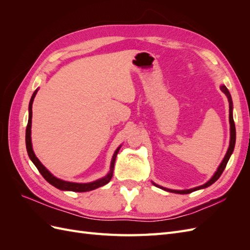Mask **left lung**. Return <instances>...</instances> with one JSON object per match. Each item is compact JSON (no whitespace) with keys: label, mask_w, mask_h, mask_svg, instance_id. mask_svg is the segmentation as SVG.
Returning a JSON list of instances; mask_svg holds the SVG:
<instances>
[{"label":"left lung","mask_w":250,"mask_h":250,"mask_svg":"<svg viewBox=\"0 0 250 250\" xmlns=\"http://www.w3.org/2000/svg\"><path fill=\"white\" fill-rule=\"evenodd\" d=\"M220 88H221L222 92L225 94V96L228 97L229 103L230 140H229V149H228V152H226V154H225V156H224V158H223V161L221 162L220 166H219V167H218V169H217V171L215 172L213 177H211V178L208 181V183H206L204 185L199 186V187H196V188H188V190H171V188H164V187H161V186H158V185L152 183L155 187L160 188H163V190L171 192V193H176V194H188V193H192V192H195V191H197V190H200V188H206L209 187L210 185H213L219 177L221 176V174H222V172L224 171V169H225V167H226V165H228V162H229V157H230V155H231V153H232V151H233V149H234V144H236V127H234V122H233V118H232V100H231V96H230V94H229V89L226 88L225 85H221Z\"/></svg>","instance_id":"8db88e82"}]
</instances>
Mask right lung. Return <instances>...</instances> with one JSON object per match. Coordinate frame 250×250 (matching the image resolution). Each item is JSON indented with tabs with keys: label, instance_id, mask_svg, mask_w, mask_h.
Segmentation results:
<instances>
[{
	"label": "right lung",
	"instance_id": "obj_1",
	"mask_svg": "<svg viewBox=\"0 0 250 250\" xmlns=\"http://www.w3.org/2000/svg\"><path fill=\"white\" fill-rule=\"evenodd\" d=\"M37 93V89L33 93L31 100H30L29 103V119H28V124H27V128H26V148H27V152L28 155L30 157V160L32 161V163L35 165V167L37 168V170L40 171V173L42 175V177L46 179L50 185H52L53 187H55L59 190L62 191H72V192H87V191H92L95 190V188H98L100 187H103L106 184L109 183V180L112 177L113 174V167H115V162H116V157L117 154L119 152V150L121 148V146L115 151V153L112 155L111 158V163H110V168H109V172L106 176H104L100 179L95 180L93 183H87V184H78V183H71V181H65L62 179H59L57 177H55L53 174H51L44 166L40 162L39 158L36 157V155L34 154V151L32 149V142H31V122H32V104H33V100L35 98V95Z\"/></svg>",
	"mask_w": 250,
	"mask_h": 250
}]
</instances>
